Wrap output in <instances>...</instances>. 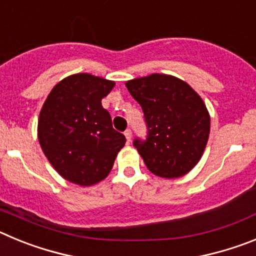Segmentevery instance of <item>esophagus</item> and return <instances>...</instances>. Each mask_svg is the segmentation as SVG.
I'll use <instances>...</instances> for the list:
<instances>
[{"mask_svg":"<svg viewBox=\"0 0 256 256\" xmlns=\"http://www.w3.org/2000/svg\"><path fill=\"white\" fill-rule=\"evenodd\" d=\"M124 136H126V141L130 142V138H132V130H126V132H124Z\"/></svg>","mask_w":256,"mask_h":256,"instance_id":"esophagus-1","label":"esophagus"}]
</instances>
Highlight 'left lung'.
I'll list each match as a JSON object with an SVG mask.
<instances>
[{
    "mask_svg": "<svg viewBox=\"0 0 256 256\" xmlns=\"http://www.w3.org/2000/svg\"><path fill=\"white\" fill-rule=\"evenodd\" d=\"M141 105L148 126L144 141L134 148L148 170L162 178H180L201 159L210 133L204 101L186 82L166 74H151L126 83Z\"/></svg>",
    "mask_w": 256,
    "mask_h": 256,
    "instance_id": "1",
    "label": "left lung"
}]
</instances>
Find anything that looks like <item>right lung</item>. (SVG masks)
Returning a JSON list of instances; mask_svg holds the SVG:
<instances>
[{"label":"right lung","mask_w":256,"mask_h":256,"mask_svg":"<svg viewBox=\"0 0 256 256\" xmlns=\"http://www.w3.org/2000/svg\"><path fill=\"white\" fill-rule=\"evenodd\" d=\"M114 86L100 76L73 74L52 88L40 108V148L54 169L69 182L92 186L105 180L126 144L101 104Z\"/></svg>","instance_id":"right-lung-1"}]
</instances>
